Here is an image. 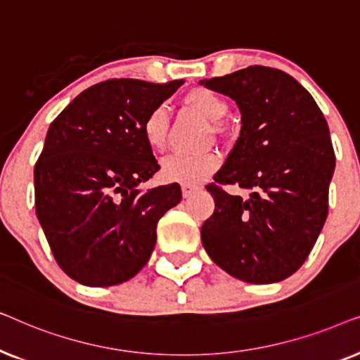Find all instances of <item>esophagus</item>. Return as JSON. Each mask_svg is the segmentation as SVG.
<instances>
[{"label":"esophagus","mask_w":360,"mask_h":360,"mask_svg":"<svg viewBox=\"0 0 360 360\" xmlns=\"http://www.w3.org/2000/svg\"><path fill=\"white\" fill-rule=\"evenodd\" d=\"M196 190H198V185H191V184L181 185V195H184V198H188V196H191V193H195Z\"/></svg>","instance_id":"1"}]
</instances>
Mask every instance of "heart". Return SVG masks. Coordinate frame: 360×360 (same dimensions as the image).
<instances>
[{"label": "heart", "instance_id": "b5f03b06", "mask_svg": "<svg viewBox=\"0 0 360 360\" xmlns=\"http://www.w3.org/2000/svg\"><path fill=\"white\" fill-rule=\"evenodd\" d=\"M184 105L210 121H219L229 106L218 93L210 88L198 86L186 91ZM142 137L152 150H162L167 144L170 129V115L164 105H157L147 112L142 121ZM219 167V157L214 152H195V154H172L162 162L160 175L165 181L176 184H198L208 179Z\"/></svg>", "mask_w": 360, "mask_h": 360}]
</instances>
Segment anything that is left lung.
I'll use <instances>...</instances> for the list:
<instances>
[{"instance_id":"left-lung-1","label":"left lung","mask_w":360,"mask_h":360,"mask_svg":"<svg viewBox=\"0 0 360 360\" xmlns=\"http://www.w3.org/2000/svg\"><path fill=\"white\" fill-rule=\"evenodd\" d=\"M238 103L243 127L206 190L214 213L201 226L213 262L249 283H274L302 267L329 208L334 155L328 122L308 90L278 68L250 65L201 82ZM248 188V200L224 190Z\"/></svg>"}]
</instances>
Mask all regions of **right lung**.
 <instances>
[{
	"label": "right lung",
	"mask_w": 360,
	"mask_h": 360,
	"mask_svg": "<svg viewBox=\"0 0 360 360\" xmlns=\"http://www.w3.org/2000/svg\"><path fill=\"white\" fill-rule=\"evenodd\" d=\"M181 83H96L49 127L34 167L36 214L58 267L78 283L134 277L155 248L159 219L181 200L179 184L137 190L160 169L142 121Z\"/></svg>",
	"instance_id": "obj_1"
}]
</instances>
